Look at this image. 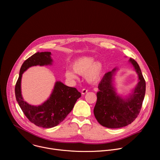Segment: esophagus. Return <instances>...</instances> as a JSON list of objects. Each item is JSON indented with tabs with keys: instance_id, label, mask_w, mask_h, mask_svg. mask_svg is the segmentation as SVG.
Masks as SVG:
<instances>
[{
	"instance_id": "obj_1",
	"label": "esophagus",
	"mask_w": 160,
	"mask_h": 160,
	"mask_svg": "<svg viewBox=\"0 0 160 160\" xmlns=\"http://www.w3.org/2000/svg\"><path fill=\"white\" fill-rule=\"evenodd\" d=\"M87 91H88L87 89H86V88H82V91H81V92H82V94L83 95V94H86V93L87 92Z\"/></svg>"
}]
</instances>
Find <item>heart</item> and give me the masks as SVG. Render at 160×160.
Instances as JSON below:
<instances>
[{
  "mask_svg": "<svg viewBox=\"0 0 160 160\" xmlns=\"http://www.w3.org/2000/svg\"><path fill=\"white\" fill-rule=\"evenodd\" d=\"M73 71L79 75H83L88 82H95L98 80L103 70V65L99 61L94 62L91 57H82L76 59L72 64ZM66 77L69 79H75V73L68 70L65 72Z\"/></svg>",
  "mask_w": 160,
  "mask_h": 160,
  "instance_id": "obj_1",
  "label": "heart"
}]
</instances>
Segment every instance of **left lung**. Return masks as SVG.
Returning <instances> with one entry per match:
<instances>
[{"label": "left lung", "mask_w": 160, "mask_h": 160, "mask_svg": "<svg viewBox=\"0 0 160 160\" xmlns=\"http://www.w3.org/2000/svg\"><path fill=\"white\" fill-rule=\"evenodd\" d=\"M130 62L138 73L139 81L133 94L127 99L119 97L112 85V75L116 69L106 73L99 84L94 113L103 127L118 128L127 126L136 119L141 111L146 92V82L138 62L132 58Z\"/></svg>", "instance_id": "8db88e82"}]
</instances>
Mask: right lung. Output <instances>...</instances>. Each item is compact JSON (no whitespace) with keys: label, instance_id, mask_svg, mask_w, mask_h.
Here are the masks:
<instances>
[{"label":"right lung","instance_id":"add662e5","mask_svg":"<svg viewBox=\"0 0 160 160\" xmlns=\"http://www.w3.org/2000/svg\"><path fill=\"white\" fill-rule=\"evenodd\" d=\"M51 52H37L22 63L19 78L15 85L16 101L27 118L32 123L43 128H52L59 125L73 109L81 93L75 87H68L61 82L55 84L53 92L48 101L42 105L35 106L24 101L21 92L22 74L33 66L51 64Z\"/></svg>","mask_w":160,"mask_h":160}]
</instances>
